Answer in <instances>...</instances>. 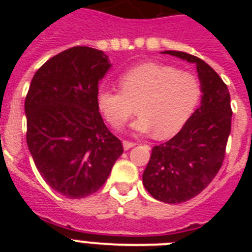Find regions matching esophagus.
Segmentation results:
<instances>
[{
    "instance_id": "1",
    "label": "esophagus",
    "mask_w": 252,
    "mask_h": 252,
    "mask_svg": "<svg viewBox=\"0 0 252 252\" xmlns=\"http://www.w3.org/2000/svg\"><path fill=\"white\" fill-rule=\"evenodd\" d=\"M122 145H124L125 150H128V149L133 148V146L136 145V142H131V141H127V140H124V142H122Z\"/></svg>"
}]
</instances>
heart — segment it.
Masks as SVG:
<instances>
[{
    "instance_id": "1",
    "label": "heart",
    "mask_w": 252,
    "mask_h": 252,
    "mask_svg": "<svg viewBox=\"0 0 252 252\" xmlns=\"http://www.w3.org/2000/svg\"><path fill=\"white\" fill-rule=\"evenodd\" d=\"M120 87L99 88L95 102L99 112L113 128H121L133 112L135 132L166 139L182 130L202 97L199 78L166 64L145 63L120 75Z\"/></svg>"
}]
</instances>
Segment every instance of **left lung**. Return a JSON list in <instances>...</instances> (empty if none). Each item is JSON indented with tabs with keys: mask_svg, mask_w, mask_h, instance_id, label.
<instances>
[{
	"mask_svg": "<svg viewBox=\"0 0 252 252\" xmlns=\"http://www.w3.org/2000/svg\"><path fill=\"white\" fill-rule=\"evenodd\" d=\"M164 54L195 64L202 84L201 106L173 139L154 146L142 183L155 199L165 203L189 201L218 173L231 132L230 92L221 77L204 60L184 51Z\"/></svg>",
	"mask_w": 252,
	"mask_h": 252,
	"instance_id": "obj_1",
	"label": "left lung"
}]
</instances>
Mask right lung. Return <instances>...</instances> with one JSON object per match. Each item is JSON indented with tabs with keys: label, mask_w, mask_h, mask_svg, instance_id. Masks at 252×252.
Here are the masks:
<instances>
[{
	"label": "right lung",
	"mask_w": 252,
	"mask_h": 252,
	"mask_svg": "<svg viewBox=\"0 0 252 252\" xmlns=\"http://www.w3.org/2000/svg\"><path fill=\"white\" fill-rule=\"evenodd\" d=\"M111 68L103 51L66 49L40 66L25 99L26 142L50 188L72 199L93 194L124 153L95 95Z\"/></svg>",
	"instance_id": "1"
}]
</instances>
